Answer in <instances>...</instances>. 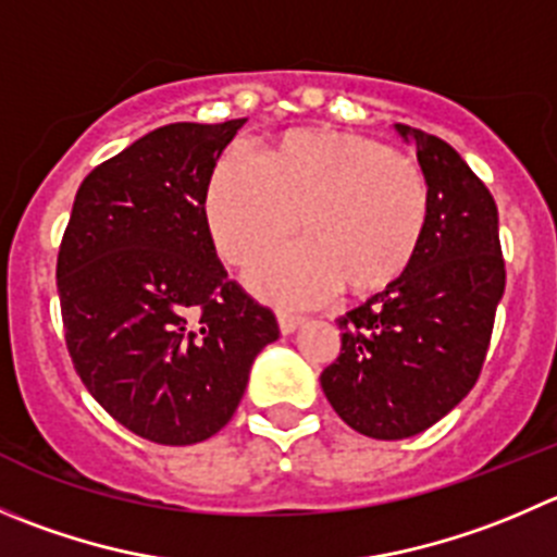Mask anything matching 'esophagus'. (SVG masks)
<instances>
[{"mask_svg": "<svg viewBox=\"0 0 557 557\" xmlns=\"http://www.w3.org/2000/svg\"><path fill=\"white\" fill-rule=\"evenodd\" d=\"M277 323H280V332L290 334V332H296L301 323H305V318L294 315V312H277Z\"/></svg>", "mask_w": 557, "mask_h": 557, "instance_id": "34e87169", "label": "esophagus"}]
</instances>
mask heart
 I'll return each instance as SVG.
<instances>
[{
	"label": "heart",
	"mask_w": 557,
	"mask_h": 557,
	"mask_svg": "<svg viewBox=\"0 0 557 557\" xmlns=\"http://www.w3.org/2000/svg\"><path fill=\"white\" fill-rule=\"evenodd\" d=\"M305 245L263 258L250 285L285 305H315L348 285L386 288L413 261L430 218L419 163L386 144L339 129H296L267 160L231 147L207 187V223L220 256L247 267L288 239Z\"/></svg>",
	"instance_id": "b5f03b06"
}]
</instances>
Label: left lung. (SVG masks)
<instances>
[{
    "label": "left lung",
    "mask_w": 557,
    "mask_h": 557,
    "mask_svg": "<svg viewBox=\"0 0 557 557\" xmlns=\"http://www.w3.org/2000/svg\"><path fill=\"white\" fill-rule=\"evenodd\" d=\"M430 185V218L410 267L386 290L337 318L339 356L321 386L367 438L424 433L473 388L506 288L498 207L438 135L394 124Z\"/></svg>",
    "instance_id": "left-lung-1"
}]
</instances>
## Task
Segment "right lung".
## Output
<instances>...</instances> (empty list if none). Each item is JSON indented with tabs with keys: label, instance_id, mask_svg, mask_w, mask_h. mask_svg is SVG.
<instances>
[{
	"label": "right lung",
	"instance_id": "obj_1",
	"mask_svg": "<svg viewBox=\"0 0 557 557\" xmlns=\"http://www.w3.org/2000/svg\"><path fill=\"white\" fill-rule=\"evenodd\" d=\"M247 119L176 122L97 165L57 258L64 343L91 397L163 446L231 422L250 367L280 337L214 252L207 187Z\"/></svg>",
	"mask_w": 557,
	"mask_h": 557
}]
</instances>
